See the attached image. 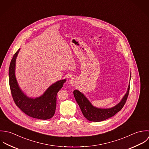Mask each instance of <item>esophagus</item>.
<instances>
[{
	"instance_id": "esophagus-1",
	"label": "esophagus",
	"mask_w": 149,
	"mask_h": 149,
	"mask_svg": "<svg viewBox=\"0 0 149 149\" xmlns=\"http://www.w3.org/2000/svg\"><path fill=\"white\" fill-rule=\"evenodd\" d=\"M77 81L76 79H75V78H72L70 80V84H71V85H72L73 86L77 84Z\"/></svg>"
}]
</instances>
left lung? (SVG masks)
<instances>
[{
  "mask_svg": "<svg viewBox=\"0 0 149 149\" xmlns=\"http://www.w3.org/2000/svg\"><path fill=\"white\" fill-rule=\"evenodd\" d=\"M130 85L121 102L115 107L109 109H99L94 107L85 95L77 90L74 91V97L85 116L90 121H101L109 119L119 112L125 105L127 100Z\"/></svg>",
  "mask_w": 149,
  "mask_h": 149,
  "instance_id": "8db88e82",
  "label": "left lung"
}]
</instances>
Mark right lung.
<instances>
[{"label": "right lung", "mask_w": 149, "mask_h": 149, "mask_svg": "<svg viewBox=\"0 0 149 149\" xmlns=\"http://www.w3.org/2000/svg\"><path fill=\"white\" fill-rule=\"evenodd\" d=\"M19 50L14 55L9 67V85L13 100L16 105L30 117L41 120L51 119L55 115L57 93L66 80H61L52 85L38 98L33 99L27 97L19 89L14 73L15 59Z\"/></svg>", "instance_id": "obj_1"}]
</instances>
